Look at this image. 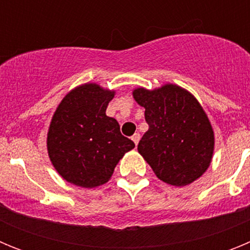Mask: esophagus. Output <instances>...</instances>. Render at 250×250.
Instances as JSON below:
<instances>
[{
	"label": "esophagus",
	"mask_w": 250,
	"mask_h": 250,
	"mask_svg": "<svg viewBox=\"0 0 250 250\" xmlns=\"http://www.w3.org/2000/svg\"><path fill=\"white\" fill-rule=\"evenodd\" d=\"M131 140L135 143V145H138L139 140H140V134H139V132H135V134L131 136Z\"/></svg>",
	"instance_id": "esophagus-1"
}]
</instances>
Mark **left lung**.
<instances>
[{"label": "left lung", "instance_id": "8db88e82", "mask_svg": "<svg viewBox=\"0 0 250 250\" xmlns=\"http://www.w3.org/2000/svg\"><path fill=\"white\" fill-rule=\"evenodd\" d=\"M132 98L145 109L149 130L138 151L160 180L185 187L210 167L214 130L203 106L191 92L175 83L156 89L136 87Z\"/></svg>", "mask_w": 250, "mask_h": 250}]
</instances>
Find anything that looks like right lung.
<instances>
[{
  "mask_svg": "<svg viewBox=\"0 0 250 250\" xmlns=\"http://www.w3.org/2000/svg\"><path fill=\"white\" fill-rule=\"evenodd\" d=\"M115 90L86 83L65 95L47 131V152L59 175L81 188L100 187L111 179L123 156L135 147L121 135L119 123L106 115Z\"/></svg>",
  "mask_w": 250,
  "mask_h": 250,
  "instance_id": "right-lung-1",
  "label": "right lung"
}]
</instances>
